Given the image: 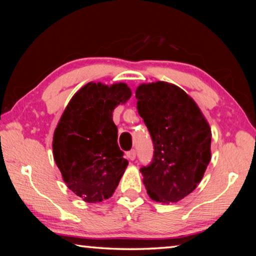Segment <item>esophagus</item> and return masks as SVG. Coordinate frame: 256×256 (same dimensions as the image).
<instances>
[{
  "label": "esophagus",
  "mask_w": 256,
  "mask_h": 256,
  "mask_svg": "<svg viewBox=\"0 0 256 256\" xmlns=\"http://www.w3.org/2000/svg\"><path fill=\"white\" fill-rule=\"evenodd\" d=\"M136 150H131V151H128V152H126V157H128L130 160H134V159H136Z\"/></svg>",
  "instance_id": "34e87169"
}]
</instances>
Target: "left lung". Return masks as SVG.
Segmentation results:
<instances>
[{
  "instance_id": "obj_1",
  "label": "left lung",
  "mask_w": 256,
  "mask_h": 256,
  "mask_svg": "<svg viewBox=\"0 0 256 256\" xmlns=\"http://www.w3.org/2000/svg\"><path fill=\"white\" fill-rule=\"evenodd\" d=\"M138 115L154 142V160L142 167L151 200L176 203L196 188L211 159V128L196 102L164 81L136 90Z\"/></svg>"
}]
</instances>
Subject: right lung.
Instances as JSON below:
<instances>
[{
	"instance_id": "right-lung-1",
	"label": "right lung",
	"mask_w": 256,
	"mask_h": 256,
	"mask_svg": "<svg viewBox=\"0 0 256 256\" xmlns=\"http://www.w3.org/2000/svg\"><path fill=\"white\" fill-rule=\"evenodd\" d=\"M131 96L124 82H89L74 94L58 120L54 160L68 188L84 202L110 198L126 170L112 112Z\"/></svg>"
}]
</instances>
